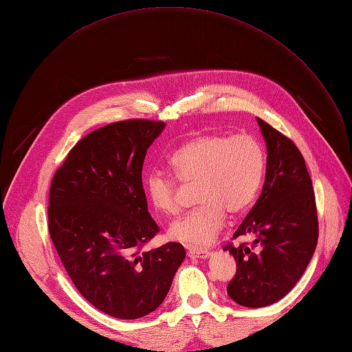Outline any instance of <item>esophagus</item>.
I'll return each instance as SVG.
<instances>
[{"mask_svg": "<svg viewBox=\"0 0 352 352\" xmlns=\"http://www.w3.org/2000/svg\"><path fill=\"white\" fill-rule=\"evenodd\" d=\"M188 256L191 258H207L210 256V251L202 248H188Z\"/></svg>", "mask_w": 352, "mask_h": 352, "instance_id": "1", "label": "esophagus"}]
</instances>
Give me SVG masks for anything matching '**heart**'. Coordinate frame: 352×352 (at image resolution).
Returning a JSON list of instances; mask_svg holds the SVG:
<instances>
[{"instance_id": "1", "label": "heart", "mask_w": 352, "mask_h": 352, "mask_svg": "<svg viewBox=\"0 0 352 352\" xmlns=\"http://www.w3.org/2000/svg\"><path fill=\"white\" fill-rule=\"evenodd\" d=\"M170 166L182 182H197L199 206L178 218L170 227V236L190 247H204L214 241L223 227L227 211H245L261 188L265 173L263 146L251 135H197L173 153ZM153 207L166 215L178 211L177 182L161 171H151L145 179Z\"/></svg>"}]
</instances>
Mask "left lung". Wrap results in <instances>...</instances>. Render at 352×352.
<instances>
[{
  "instance_id": "1",
  "label": "left lung",
  "mask_w": 352,
  "mask_h": 352,
  "mask_svg": "<svg viewBox=\"0 0 352 352\" xmlns=\"http://www.w3.org/2000/svg\"><path fill=\"white\" fill-rule=\"evenodd\" d=\"M256 121L267 144L265 182L232 235H252L254 241L224 247L236 263L227 292L250 308L284 298L300 281L318 241L316 195L302 154L288 137L261 118Z\"/></svg>"
}]
</instances>
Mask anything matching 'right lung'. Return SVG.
Segmentation results:
<instances>
[{
    "mask_svg": "<svg viewBox=\"0 0 352 352\" xmlns=\"http://www.w3.org/2000/svg\"><path fill=\"white\" fill-rule=\"evenodd\" d=\"M165 124L126 120L80 140L50 188L48 231L71 281L107 316L155 311L186 258L178 243L142 251L160 231L142 188L146 150Z\"/></svg>",
    "mask_w": 352,
    "mask_h": 352,
    "instance_id": "obj_1",
    "label": "right lung"
}]
</instances>
